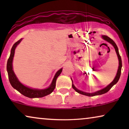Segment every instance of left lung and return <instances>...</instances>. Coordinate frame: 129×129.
<instances>
[{"instance_id":"left-lung-1","label":"left lung","mask_w":129,"mask_h":129,"mask_svg":"<svg viewBox=\"0 0 129 129\" xmlns=\"http://www.w3.org/2000/svg\"><path fill=\"white\" fill-rule=\"evenodd\" d=\"M102 38H103V39H105V40H106L107 42H108L112 44V45L114 46V49H115L116 52V53H117L118 59H119V69H118V70H117V74H116V76L115 78H114V79L113 80V82L111 83L110 84H109L107 87H106L105 88H104V89H103L100 90H99L98 91H96V92H94L93 93H86V92H84V91L79 90H78L75 87V86H74L73 84H72V87L73 88V89H75V91H76L77 93H80V94H83V95H85V96H97V95L103 94H104V93H107V91H109V90H110L111 88H112L113 86L114 85V84L117 83V82L119 80L120 77L121 67H122V62H121V59L120 56V54H119V50H118V47L117 46V45H116L115 42H114L113 40L112 39L109 38L108 36H105V35H103V36H102ZM72 83H73V82H72Z\"/></svg>"}]
</instances>
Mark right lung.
Listing matches in <instances>:
<instances>
[{"label":"right lung","instance_id":"right-lung-1","mask_svg":"<svg viewBox=\"0 0 129 129\" xmlns=\"http://www.w3.org/2000/svg\"><path fill=\"white\" fill-rule=\"evenodd\" d=\"M22 39H21L18 40L13 45L11 49L10 55L9 56V58L8 59V63H7V71H8L9 80L10 84H11L12 86L14 89L17 90L21 94L27 97V98H42V97L47 96V95L50 94L54 90V89H55L56 79H57V77L60 75L61 72H62V69H60L57 72V73H56L55 76H54L53 80L52 81V84L47 89L43 90L33 89L24 86L23 84H22L18 80V79L16 76L15 73H14L13 68H12V61H13L15 49L17 46L19 45V43L22 41Z\"/></svg>","mask_w":129,"mask_h":129}]
</instances>
